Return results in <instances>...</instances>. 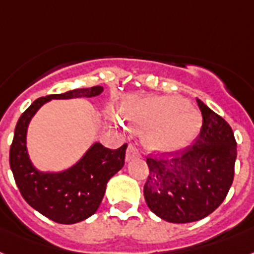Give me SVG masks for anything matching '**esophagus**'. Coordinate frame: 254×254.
Instances as JSON below:
<instances>
[{"label": "esophagus", "mask_w": 254, "mask_h": 254, "mask_svg": "<svg viewBox=\"0 0 254 254\" xmlns=\"http://www.w3.org/2000/svg\"><path fill=\"white\" fill-rule=\"evenodd\" d=\"M141 157V152L135 144H129L128 148H127V152H126V160H133V158H139Z\"/></svg>", "instance_id": "34e87169"}]
</instances>
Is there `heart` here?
Listing matches in <instances>:
<instances>
[{"mask_svg":"<svg viewBox=\"0 0 254 254\" xmlns=\"http://www.w3.org/2000/svg\"><path fill=\"white\" fill-rule=\"evenodd\" d=\"M126 122L146 129L145 142L152 149L173 152L190 144L201 127V117L173 96L132 100L125 112ZM121 123V122H119Z\"/></svg>","mask_w":254,"mask_h":254,"instance_id":"obj_1","label":"heart"}]
</instances>
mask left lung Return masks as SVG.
<instances>
[{"instance_id": "obj_1", "label": "left lung", "mask_w": 254, "mask_h": 254, "mask_svg": "<svg viewBox=\"0 0 254 254\" xmlns=\"http://www.w3.org/2000/svg\"><path fill=\"white\" fill-rule=\"evenodd\" d=\"M197 105L202 126L193 144L162 153L160 158L146 157V205L171 223H190L211 214L227 196L235 174L238 150L232 128L198 98Z\"/></svg>"}]
</instances>
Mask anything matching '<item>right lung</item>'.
<instances>
[{
    "mask_svg": "<svg viewBox=\"0 0 254 254\" xmlns=\"http://www.w3.org/2000/svg\"><path fill=\"white\" fill-rule=\"evenodd\" d=\"M101 92L102 87L97 85L40 97L20 115L15 126L9 162L19 192L33 209L57 223L72 225L96 213L109 179L125 165L127 144L118 149H109L96 142L71 169L58 174L40 173L28 158L27 127L35 113L49 100L93 97Z\"/></svg>",
    "mask_w": 254,
    "mask_h": 254,
    "instance_id": "obj_1",
    "label": "right lung"
}]
</instances>
